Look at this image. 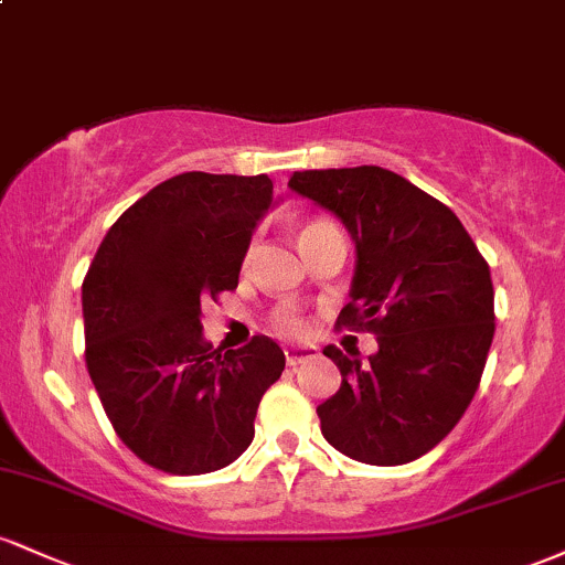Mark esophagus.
<instances>
[{
	"mask_svg": "<svg viewBox=\"0 0 565 565\" xmlns=\"http://www.w3.org/2000/svg\"><path fill=\"white\" fill-rule=\"evenodd\" d=\"M284 355H287V364L289 366H297V364H302V361L313 359L316 348H310V345H289V348H284Z\"/></svg>",
	"mask_w": 565,
	"mask_h": 565,
	"instance_id": "esophagus-1",
	"label": "esophagus"
}]
</instances>
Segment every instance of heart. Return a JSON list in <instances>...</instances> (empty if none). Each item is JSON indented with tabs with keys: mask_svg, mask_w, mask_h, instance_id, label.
<instances>
[{
	"mask_svg": "<svg viewBox=\"0 0 565 565\" xmlns=\"http://www.w3.org/2000/svg\"><path fill=\"white\" fill-rule=\"evenodd\" d=\"M329 228H334V225L327 223V220H310V223L302 225L300 238H302V236H310V233L329 231ZM274 327H276L281 334H297V332H300V329H302L300 313H297L295 308H281V310H278V313L274 316Z\"/></svg>",
	"mask_w": 565,
	"mask_h": 565,
	"instance_id": "heart-1",
	"label": "heart"
}]
</instances>
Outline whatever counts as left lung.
Listing matches in <instances>:
<instances>
[{
	"mask_svg": "<svg viewBox=\"0 0 565 565\" xmlns=\"http://www.w3.org/2000/svg\"><path fill=\"white\" fill-rule=\"evenodd\" d=\"M289 188L348 228L355 274L337 327L366 329L380 345L369 364L323 348L342 374L316 408L323 438L355 462H412L478 391L494 340L489 263L449 206L391 170H305Z\"/></svg>",
	"mask_w": 565,
	"mask_h": 565,
	"instance_id": "8db88e82",
	"label": "left lung"
}]
</instances>
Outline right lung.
I'll use <instances>...</instances> for the list:
<instances>
[{
  "label": "right lung",
  "instance_id": "1",
  "mask_svg": "<svg viewBox=\"0 0 565 565\" xmlns=\"http://www.w3.org/2000/svg\"><path fill=\"white\" fill-rule=\"evenodd\" d=\"M270 206L268 174L183 172L135 201L97 246L82 284L84 359L116 436L151 468L201 476L255 438L284 350L270 337L212 350L201 302L238 287Z\"/></svg>",
  "mask_w": 565,
  "mask_h": 565
}]
</instances>
